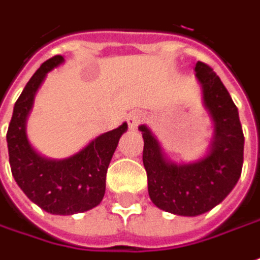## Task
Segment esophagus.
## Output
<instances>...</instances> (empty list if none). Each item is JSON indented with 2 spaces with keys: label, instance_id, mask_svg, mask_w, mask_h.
<instances>
[{
  "label": "esophagus",
  "instance_id": "obj_1",
  "mask_svg": "<svg viewBox=\"0 0 260 260\" xmlns=\"http://www.w3.org/2000/svg\"><path fill=\"white\" fill-rule=\"evenodd\" d=\"M142 114H139V112H132L129 114V117H128V125H129L131 129H135L138 125L142 122Z\"/></svg>",
  "mask_w": 260,
  "mask_h": 260
}]
</instances>
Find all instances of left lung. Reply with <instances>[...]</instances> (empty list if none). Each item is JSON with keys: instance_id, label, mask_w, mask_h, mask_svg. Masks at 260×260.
Instances as JSON below:
<instances>
[{"instance_id": "8db88e82", "label": "left lung", "mask_w": 260, "mask_h": 260, "mask_svg": "<svg viewBox=\"0 0 260 260\" xmlns=\"http://www.w3.org/2000/svg\"><path fill=\"white\" fill-rule=\"evenodd\" d=\"M194 70L203 87L204 107L214 122L208 153L191 163H173L166 159L148 126H139L149 197L157 208L184 217H196L218 206L239 180L244 163V132L237 105L208 64L197 61Z\"/></svg>"}]
</instances>
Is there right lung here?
I'll return each mask as SVG.
<instances>
[{
    "label": "right lung",
    "mask_w": 260,
    "mask_h": 260,
    "mask_svg": "<svg viewBox=\"0 0 260 260\" xmlns=\"http://www.w3.org/2000/svg\"><path fill=\"white\" fill-rule=\"evenodd\" d=\"M54 56L42 64L30 77L16 100L7 142L12 176L32 203L56 215H73L97 207L105 193L107 169L117 149L118 141L128 125L97 136L80 152L66 159H48L39 155L26 138V118L34 99L46 74L63 63Z\"/></svg>",
    "instance_id": "add662e5"
}]
</instances>
